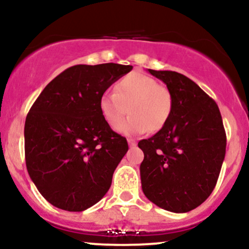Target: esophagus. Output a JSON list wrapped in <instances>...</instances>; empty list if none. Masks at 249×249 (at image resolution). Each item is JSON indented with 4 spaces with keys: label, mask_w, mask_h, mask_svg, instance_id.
<instances>
[{
    "label": "esophagus",
    "mask_w": 249,
    "mask_h": 249,
    "mask_svg": "<svg viewBox=\"0 0 249 249\" xmlns=\"http://www.w3.org/2000/svg\"><path fill=\"white\" fill-rule=\"evenodd\" d=\"M127 142H128V146L130 147H134L137 145V142L134 141V139H131V138L127 139Z\"/></svg>",
    "instance_id": "34e87169"
}]
</instances>
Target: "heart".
<instances>
[{"mask_svg": "<svg viewBox=\"0 0 249 249\" xmlns=\"http://www.w3.org/2000/svg\"><path fill=\"white\" fill-rule=\"evenodd\" d=\"M126 121L121 119L127 113ZM99 110L108 126L123 134L156 132L166 124L172 111V96L167 88L152 77L131 73L116 84L115 92H105L99 99Z\"/></svg>", "mask_w": 249, "mask_h": 249, "instance_id": "heart-1", "label": "heart"}]
</instances>
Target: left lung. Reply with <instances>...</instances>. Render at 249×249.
<instances>
[{
    "label": "left lung",
    "instance_id": "obj_1",
    "mask_svg": "<svg viewBox=\"0 0 249 249\" xmlns=\"http://www.w3.org/2000/svg\"><path fill=\"white\" fill-rule=\"evenodd\" d=\"M166 84L171 116L138 146L142 188L146 198L173 213L194 210L213 192L226 153V133L216 103L186 76L147 70Z\"/></svg>",
    "mask_w": 249,
    "mask_h": 249
}]
</instances>
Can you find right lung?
<instances>
[{
  "label": "right lung",
  "instance_id": "right-lung-1",
  "mask_svg": "<svg viewBox=\"0 0 249 249\" xmlns=\"http://www.w3.org/2000/svg\"><path fill=\"white\" fill-rule=\"evenodd\" d=\"M132 65L71 67L53 78L31 107L24 125L25 164L51 205L82 212L107 194L127 152L126 138L103 118L99 99Z\"/></svg>",
  "mask_w": 249,
  "mask_h": 249
}]
</instances>
